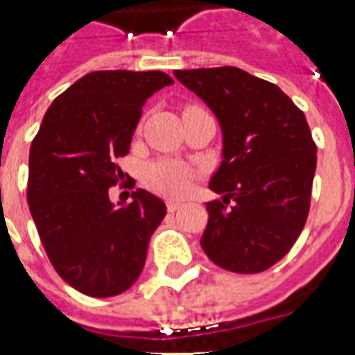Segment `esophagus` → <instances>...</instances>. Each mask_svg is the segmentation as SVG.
<instances>
[{
    "instance_id": "esophagus-1",
    "label": "esophagus",
    "mask_w": 355,
    "mask_h": 355,
    "mask_svg": "<svg viewBox=\"0 0 355 355\" xmlns=\"http://www.w3.org/2000/svg\"><path fill=\"white\" fill-rule=\"evenodd\" d=\"M180 206H182V205H180L178 200H167V211H171V214H173V211H177Z\"/></svg>"
}]
</instances>
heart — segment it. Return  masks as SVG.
Here are the masks:
<instances>
[{"label":"heart","instance_id":"obj_1","mask_svg":"<svg viewBox=\"0 0 355 355\" xmlns=\"http://www.w3.org/2000/svg\"><path fill=\"white\" fill-rule=\"evenodd\" d=\"M195 169L175 158H160L145 167V186L164 197H182L195 178Z\"/></svg>","mask_w":355,"mask_h":355}]
</instances>
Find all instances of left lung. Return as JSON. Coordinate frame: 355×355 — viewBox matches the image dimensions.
<instances>
[{
    "label": "left lung",
    "mask_w": 355,
    "mask_h": 355,
    "mask_svg": "<svg viewBox=\"0 0 355 355\" xmlns=\"http://www.w3.org/2000/svg\"><path fill=\"white\" fill-rule=\"evenodd\" d=\"M175 77L223 128V160L210 180L223 200L206 202L200 247L232 272L267 270L308 219L317 145L306 116L278 86L234 66L177 69Z\"/></svg>",
    "instance_id": "left-lung-1"
}]
</instances>
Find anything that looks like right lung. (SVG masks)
Wrapping results in <instances>:
<instances>
[{
  "label": "right lung",
  "instance_id": "right-lung-1",
  "mask_svg": "<svg viewBox=\"0 0 355 355\" xmlns=\"http://www.w3.org/2000/svg\"><path fill=\"white\" fill-rule=\"evenodd\" d=\"M173 85L164 71H92L51 103L29 150L27 202L58 276L88 297H116L141 275L164 200L136 189L114 206L141 108Z\"/></svg>",
  "mask_w": 355,
  "mask_h": 355
}]
</instances>
